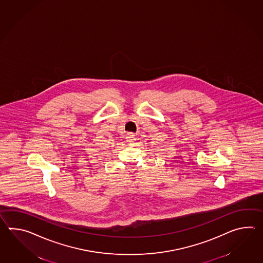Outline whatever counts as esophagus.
Here are the masks:
<instances>
[{"label": "esophagus", "mask_w": 263, "mask_h": 263, "mask_svg": "<svg viewBox=\"0 0 263 263\" xmlns=\"http://www.w3.org/2000/svg\"><path fill=\"white\" fill-rule=\"evenodd\" d=\"M128 141H134L136 139H135V135L133 133H128L127 134V138H126Z\"/></svg>", "instance_id": "obj_1"}]
</instances>
